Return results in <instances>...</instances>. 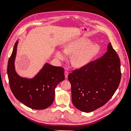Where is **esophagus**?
I'll use <instances>...</instances> for the list:
<instances>
[{"label": "esophagus", "instance_id": "obj_1", "mask_svg": "<svg viewBox=\"0 0 131 131\" xmlns=\"http://www.w3.org/2000/svg\"><path fill=\"white\" fill-rule=\"evenodd\" d=\"M64 74H65V77L66 79L68 78V73L67 71H65L64 72Z\"/></svg>", "mask_w": 131, "mask_h": 131}]
</instances>
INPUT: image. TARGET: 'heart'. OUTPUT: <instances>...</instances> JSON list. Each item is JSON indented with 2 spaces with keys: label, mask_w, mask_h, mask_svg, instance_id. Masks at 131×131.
<instances>
[{
  "label": "heart",
  "mask_w": 131,
  "mask_h": 131,
  "mask_svg": "<svg viewBox=\"0 0 131 131\" xmlns=\"http://www.w3.org/2000/svg\"><path fill=\"white\" fill-rule=\"evenodd\" d=\"M89 40L77 39L70 41L63 48V51L56 50L55 56L59 60H64L67 55L73 54L71 63L76 67H82L90 61L99 52V47Z\"/></svg>",
  "instance_id": "obj_1"
}]
</instances>
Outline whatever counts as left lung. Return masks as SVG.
<instances>
[{"mask_svg":"<svg viewBox=\"0 0 131 131\" xmlns=\"http://www.w3.org/2000/svg\"><path fill=\"white\" fill-rule=\"evenodd\" d=\"M72 100L79 110L93 112L105 104L117 90L121 80L120 61L109 43L103 56L69 74Z\"/></svg>","mask_w":131,"mask_h":131,"instance_id":"obj_1","label":"left lung"}]
</instances>
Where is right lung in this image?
Instances as JSON below:
<instances>
[{"mask_svg": "<svg viewBox=\"0 0 131 131\" xmlns=\"http://www.w3.org/2000/svg\"><path fill=\"white\" fill-rule=\"evenodd\" d=\"M18 44L17 41L15 44L8 63L7 74L11 91L17 100L32 109L47 108L54 101L55 88L64 80V69L46 63L33 78L20 77L15 66Z\"/></svg>", "mask_w": 131, "mask_h": 131, "instance_id": "1", "label": "right lung"}]
</instances>
